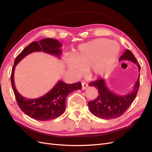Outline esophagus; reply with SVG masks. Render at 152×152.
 I'll return each mask as SVG.
<instances>
[{"label": "esophagus", "instance_id": "esophagus-1", "mask_svg": "<svg viewBox=\"0 0 152 152\" xmlns=\"http://www.w3.org/2000/svg\"><path fill=\"white\" fill-rule=\"evenodd\" d=\"M87 87H88V84H87V82H82V89L83 90H86Z\"/></svg>", "mask_w": 152, "mask_h": 152}]
</instances>
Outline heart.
Wrapping results in <instances>:
<instances>
[{
    "mask_svg": "<svg viewBox=\"0 0 152 152\" xmlns=\"http://www.w3.org/2000/svg\"><path fill=\"white\" fill-rule=\"evenodd\" d=\"M119 48L116 43L98 39L82 44L70 57L64 58L68 70L75 77L87 71L93 78L107 75L112 72L117 61Z\"/></svg>",
    "mask_w": 152,
    "mask_h": 152,
    "instance_id": "heart-1",
    "label": "heart"
}]
</instances>
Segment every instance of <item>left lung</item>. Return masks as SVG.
Returning <instances> with one entry per match:
<instances>
[{
    "label": "left lung",
    "instance_id": "left-lung-1",
    "mask_svg": "<svg viewBox=\"0 0 152 152\" xmlns=\"http://www.w3.org/2000/svg\"><path fill=\"white\" fill-rule=\"evenodd\" d=\"M123 60H129L136 64L140 72V64L130 50H126L119 58V61ZM140 76L139 73L138 79L133 87L132 91L125 95H118L112 92L107 86L103 79L91 82L89 86H94L98 91V97L88 103L91 113L102 119H112L121 116L136 98L140 87Z\"/></svg>",
    "mask_w": 152,
    "mask_h": 152
}]
</instances>
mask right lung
<instances>
[{"instance_id": "right-lung-1", "label": "right lung", "mask_w": 152, "mask_h": 152, "mask_svg": "<svg viewBox=\"0 0 152 152\" xmlns=\"http://www.w3.org/2000/svg\"><path fill=\"white\" fill-rule=\"evenodd\" d=\"M62 44L58 40L44 39L39 42H33L25 48L16 57L12 69L11 81L17 103L26 115L36 121H46L60 117L65 111V103L67 96L73 91L81 89L80 82L68 84L59 80L47 94L36 99H28L22 96L15 87L14 73L17 64L27 55L34 52L48 53L60 58L62 54Z\"/></svg>"}]
</instances>
